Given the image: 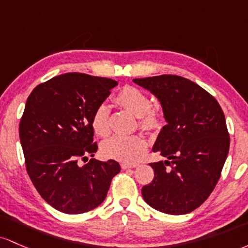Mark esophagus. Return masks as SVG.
Returning <instances> with one entry per match:
<instances>
[{
    "mask_svg": "<svg viewBox=\"0 0 248 248\" xmlns=\"http://www.w3.org/2000/svg\"><path fill=\"white\" fill-rule=\"evenodd\" d=\"M137 166H138V164H126V163L122 164V169H123V170L135 169V168H137Z\"/></svg>",
    "mask_w": 248,
    "mask_h": 248,
    "instance_id": "esophagus-1",
    "label": "esophagus"
}]
</instances>
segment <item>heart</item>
Instances as JSON below:
<instances>
[{
    "label": "heart",
    "mask_w": 248,
    "mask_h": 248,
    "mask_svg": "<svg viewBox=\"0 0 248 248\" xmlns=\"http://www.w3.org/2000/svg\"><path fill=\"white\" fill-rule=\"evenodd\" d=\"M119 105L139 117V125L146 131L155 130L160 125L157 111L151 109V101L143 91L135 87H124L116 97ZM110 109L108 104L102 103L96 108L91 117L93 131L101 137L110 133ZM102 152L105 157L121 161L136 160L146 149V141L141 136H112L102 143Z\"/></svg>",
    "instance_id": "heart-1"
}]
</instances>
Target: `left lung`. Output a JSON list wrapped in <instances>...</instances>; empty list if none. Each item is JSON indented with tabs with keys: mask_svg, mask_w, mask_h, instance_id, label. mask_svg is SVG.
Segmentation results:
<instances>
[{
	"mask_svg": "<svg viewBox=\"0 0 248 248\" xmlns=\"http://www.w3.org/2000/svg\"><path fill=\"white\" fill-rule=\"evenodd\" d=\"M163 109L166 125L152 147L166 160L151 163L155 178L141 188L150 206L166 214L198 208L216 187L230 150L220 105L198 84L176 75L136 78Z\"/></svg>",
	"mask_w": 248,
	"mask_h": 248,
	"instance_id": "8db88e82",
	"label": "left lung"
}]
</instances>
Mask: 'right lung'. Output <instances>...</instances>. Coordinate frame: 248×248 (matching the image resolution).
Here are the masks:
<instances>
[{"mask_svg": "<svg viewBox=\"0 0 248 248\" xmlns=\"http://www.w3.org/2000/svg\"><path fill=\"white\" fill-rule=\"evenodd\" d=\"M118 83L69 72L37 85L28 97L19 123V139L28 174L41 197L66 214L93 210L104 202L119 173L116 160L93 157L91 117Z\"/></svg>", "mask_w": 248, "mask_h": 248, "instance_id": "right-lung-1", "label": "right lung"}]
</instances>
